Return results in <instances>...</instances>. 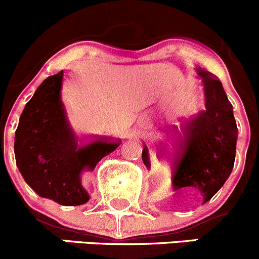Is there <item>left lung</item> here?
<instances>
[{"instance_id": "8db88e82", "label": "left lung", "mask_w": 259, "mask_h": 259, "mask_svg": "<svg viewBox=\"0 0 259 259\" xmlns=\"http://www.w3.org/2000/svg\"><path fill=\"white\" fill-rule=\"evenodd\" d=\"M205 93V110L173 127L171 146L176 149L173 178L174 190L190 188L207 203L231 176L236 159L238 129L222 82L209 71L198 67ZM142 158L150 168L148 148Z\"/></svg>"}]
</instances>
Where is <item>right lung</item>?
Wrapping results in <instances>:
<instances>
[{
    "label": "right lung",
    "instance_id": "add662e5",
    "mask_svg": "<svg viewBox=\"0 0 259 259\" xmlns=\"http://www.w3.org/2000/svg\"><path fill=\"white\" fill-rule=\"evenodd\" d=\"M62 74L46 77L26 104L15 134V156L25 182L40 197L80 205L89 200L81 185L82 170H94L120 140L75 138L60 99Z\"/></svg>",
    "mask_w": 259,
    "mask_h": 259
}]
</instances>
